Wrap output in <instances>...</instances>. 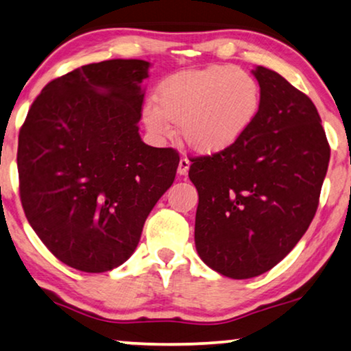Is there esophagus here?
Segmentation results:
<instances>
[{
  "label": "esophagus",
  "mask_w": 351,
  "mask_h": 351,
  "mask_svg": "<svg viewBox=\"0 0 351 351\" xmlns=\"http://www.w3.org/2000/svg\"><path fill=\"white\" fill-rule=\"evenodd\" d=\"M190 169V161L186 158H180L179 161V167H177V174L179 176H185Z\"/></svg>",
  "instance_id": "34e87169"
}]
</instances>
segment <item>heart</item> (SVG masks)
Wrapping results in <instances>:
<instances>
[{
	"instance_id": "obj_1",
	"label": "heart",
	"mask_w": 351,
	"mask_h": 351,
	"mask_svg": "<svg viewBox=\"0 0 351 351\" xmlns=\"http://www.w3.org/2000/svg\"><path fill=\"white\" fill-rule=\"evenodd\" d=\"M262 90L246 70L210 65L171 76L160 89V105L147 104L143 121L158 137L174 134L195 152L228 150L246 136L261 112Z\"/></svg>"
}]
</instances>
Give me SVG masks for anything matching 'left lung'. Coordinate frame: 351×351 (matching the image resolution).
<instances>
[{
    "instance_id": "obj_1",
    "label": "left lung",
    "mask_w": 351,
    "mask_h": 351,
    "mask_svg": "<svg viewBox=\"0 0 351 351\" xmlns=\"http://www.w3.org/2000/svg\"><path fill=\"white\" fill-rule=\"evenodd\" d=\"M254 76L261 112L228 150L191 160L195 244L220 275L247 280L289 254L313 220L330 148L308 95L265 66Z\"/></svg>"
}]
</instances>
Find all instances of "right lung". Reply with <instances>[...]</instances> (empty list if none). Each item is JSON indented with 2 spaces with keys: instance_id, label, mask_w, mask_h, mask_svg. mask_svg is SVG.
Wrapping results in <instances>:
<instances>
[{
  "instance_id": "1",
  "label": "right lung",
  "mask_w": 351,
  "mask_h": 351,
  "mask_svg": "<svg viewBox=\"0 0 351 351\" xmlns=\"http://www.w3.org/2000/svg\"><path fill=\"white\" fill-rule=\"evenodd\" d=\"M150 64L114 59L52 80L19 132L23 213L45 246L76 270L102 273L136 251L179 153L142 142Z\"/></svg>"
}]
</instances>
